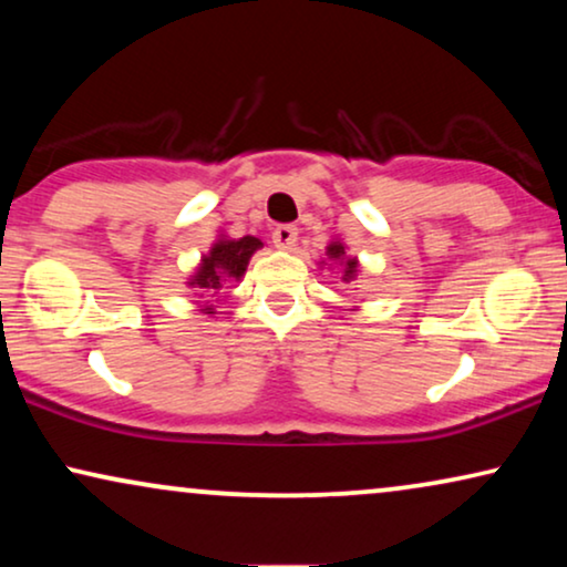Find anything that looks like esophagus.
Segmentation results:
<instances>
[{
	"label": "esophagus",
	"mask_w": 567,
	"mask_h": 567,
	"mask_svg": "<svg viewBox=\"0 0 567 567\" xmlns=\"http://www.w3.org/2000/svg\"><path fill=\"white\" fill-rule=\"evenodd\" d=\"M297 237H299V229L293 227V224H278L274 229V243L276 247H281V250H293Z\"/></svg>",
	"instance_id": "34e87169"
}]
</instances>
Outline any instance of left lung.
Instances as JSON below:
<instances>
[{
    "label": "left lung",
    "instance_id": "obj_1",
    "mask_svg": "<svg viewBox=\"0 0 567 567\" xmlns=\"http://www.w3.org/2000/svg\"><path fill=\"white\" fill-rule=\"evenodd\" d=\"M328 255H330V258H343V255H346V247L343 245H340V243H332L330 247H328ZM355 276V260H346V281H348V278H353Z\"/></svg>",
    "mask_w": 567,
    "mask_h": 567
}]
</instances>
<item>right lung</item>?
Listing matches in <instances>:
<instances>
[{
	"mask_svg": "<svg viewBox=\"0 0 567 567\" xmlns=\"http://www.w3.org/2000/svg\"><path fill=\"white\" fill-rule=\"evenodd\" d=\"M260 245L262 243L258 237L219 239V243L212 247V252L204 255V262H200L198 274L193 276L190 284H196L198 289H206V291H219L221 281H227V278H239L245 274L247 262H250L252 252L258 250Z\"/></svg>",
	"mask_w": 567,
	"mask_h": 567,
	"instance_id": "right-lung-1",
	"label": "right lung"
}]
</instances>
